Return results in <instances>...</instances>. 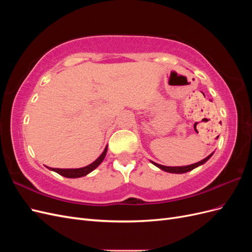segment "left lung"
<instances>
[{
  "label": "left lung",
  "instance_id": "obj_1",
  "mask_svg": "<svg viewBox=\"0 0 252 252\" xmlns=\"http://www.w3.org/2000/svg\"><path fill=\"white\" fill-rule=\"evenodd\" d=\"M212 155H213V152H212V154H210L207 158H205L204 159H202V161L197 162V163H194V164H191V165H188V166H177V167H170V166L159 165V164L155 163V162H152V161H150V162H151L152 164H154L155 166L158 167L159 169H162V170H164V171H166V172H170V173H185V172H188V171H190V170H192V169L196 168V167H199V166L203 165L204 163L207 162L208 159L211 158V156H212Z\"/></svg>",
  "mask_w": 252,
  "mask_h": 252
}]
</instances>
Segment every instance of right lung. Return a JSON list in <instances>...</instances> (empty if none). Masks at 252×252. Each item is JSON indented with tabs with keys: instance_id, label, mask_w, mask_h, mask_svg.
<instances>
[{
	"instance_id": "1",
	"label": "right lung",
	"mask_w": 252,
	"mask_h": 252,
	"mask_svg": "<svg viewBox=\"0 0 252 252\" xmlns=\"http://www.w3.org/2000/svg\"><path fill=\"white\" fill-rule=\"evenodd\" d=\"M106 152H107V146L105 147L104 151L102 152V155L98 157L94 162L91 163L90 165L88 166H85V167H82V168H69V169H61V168H50V167H47L48 169L55 171L61 175H63V177L65 178H69V179H77V178H82V177H85V175H87L88 173H90L93 170H94L96 167L100 165L103 159L105 158V156H106Z\"/></svg>"
}]
</instances>
